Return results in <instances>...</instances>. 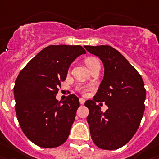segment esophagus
Wrapping results in <instances>:
<instances>
[{
    "mask_svg": "<svg viewBox=\"0 0 159 159\" xmlns=\"http://www.w3.org/2000/svg\"><path fill=\"white\" fill-rule=\"evenodd\" d=\"M79 102H80V104L83 105L84 103H85V100L84 98H79Z\"/></svg>",
    "mask_w": 159,
    "mask_h": 159,
    "instance_id": "esophagus-1",
    "label": "esophagus"
}]
</instances>
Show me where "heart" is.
Wrapping results in <instances>:
<instances>
[{"instance_id":"heart-1","label":"heart","mask_w":159,"mask_h":159,"mask_svg":"<svg viewBox=\"0 0 159 159\" xmlns=\"http://www.w3.org/2000/svg\"><path fill=\"white\" fill-rule=\"evenodd\" d=\"M98 62H99V61L97 60L96 58H94V57H89V58H87L86 60H85V64H86V66H87L88 68H89L91 66H93V64H95V63H98ZM78 90H79L81 93H85V92L88 90V89L87 88H85V87H79L78 88Z\"/></svg>"}]
</instances>
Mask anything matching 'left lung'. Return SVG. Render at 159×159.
Masks as SVG:
<instances>
[{
    "label": "left lung",
    "instance_id": "8db88e82",
    "mask_svg": "<svg viewBox=\"0 0 159 159\" xmlns=\"http://www.w3.org/2000/svg\"><path fill=\"white\" fill-rule=\"evenodd\" d=\"M104 65V77L93 100L85 106L92 140L103 150H117L136 133L145 110L146 89L140 74L117 49L110 45H85ZM99 102V106L96 105ZM108 109L103 113L100 106Z\"/></svg>",
    "mask_w": 159,
    "mask_h": 159
}]
</instances>
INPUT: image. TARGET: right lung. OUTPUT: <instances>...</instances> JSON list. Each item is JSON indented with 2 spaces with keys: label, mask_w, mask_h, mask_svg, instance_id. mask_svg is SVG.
<instances>
[{
  "label": "right lung",
  "mask_w": 159,
  "mask_h": 159,
  "mask_svg": "<svg viewBox=\"0 0 159 159\" xmlns=\"http://www.w3.org/2000/svg\"><path fill=\"white\" fill-rule=\"evenodd\" d=\"M85 53L81 45H49L16 78L13 88L16 118L23 133L37 146L53 148L68 139L79 98L70 94L58 102L56 95L71 63Z\"/></svg>",
  "instance_id": "obj_1"
}]
</instances>
